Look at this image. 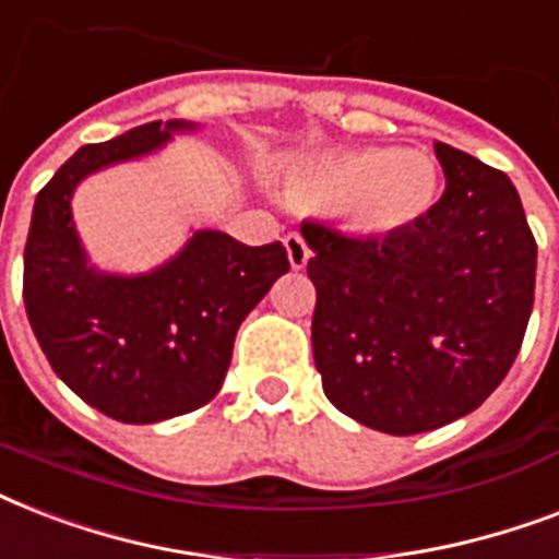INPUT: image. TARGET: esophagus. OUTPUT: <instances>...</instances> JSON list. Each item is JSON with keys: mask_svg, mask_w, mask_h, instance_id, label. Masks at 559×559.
Masks as SVG:
<instances>
[{"mask_svg": "<svg viewBox=\"0 0 559 559\" xmlns=\"http://www.w3.org/2000/svg\"><path fill=\"white\" fill-rule=\"evenodd\" d=\"M284 249H287L289 266H293V270H305L307 261H310V249H307L305 237L296 235V231H289V235L284 237Z\"/></svg>", "mask_w": 559, "mask_h": 559, "instance_id": "1", "label": "esophagus"}]
</instances>
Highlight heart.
Masks as SVG:
<instances>
[{"mask_svg":"<svg viewBox=\"0 0 559 559\" xmlns=\"http://www.w3.org/2000/svg\"><path fill=\"white\" fill-rule=\"evenodd\" d=\"M296 191L333 205L359 235H403L429 217L441 197V168L432 153L354 147L316 153L289 170Z\"/></svg>","mask_w":559,"mask_h":559,"instance_id":"obj_1","label":"heart"}]
</instances>
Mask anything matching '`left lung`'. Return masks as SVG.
<instances>
[{
	"label": "left lung",
	"instance_id": "obj_1",
	"mask_svg": "<svg viewBox=\"0 0 559 559\" xmlns=\"http://www.w3.org/2000/svg\"><path fill=\"white\" fill-rule=\"evenodd\" d=\"M447 191L391 237L305 223L313 359L342 415L389 435L447 426L485 403L520 354L537 243L502 170L435 142Z\"/></svg>",
	"mask_w": 559,
	"mask_h": 559
}]
</instances>
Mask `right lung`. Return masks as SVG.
<instances>
[{"label": "right lung", "mask_w": 559, "mask_h": 559, "mask_svg": "<svg viewBox=\"0 0 559 559\" xmlns=\"http://www.w3.org/2000/svg\"><path fill=\"white\" fill-rule=\"evenodd\" d=\"M197 130L174 118L86 144L34 200L22 278L31 331L57 377L121 424H159L205 406L226 380L240 322L289 272L281 243L243 246L217 228L191 231L147 272L92 263L74 226L78 186Z\"/></svg>", "instance_id": "add662e5"}]
</instances>
